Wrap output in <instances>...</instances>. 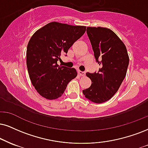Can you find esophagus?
I'll return each mask as SVG.
<instances>
[{"label": "esophagus", "mask_w": 148, "mask_h": 148, "mask_svg": "<svg viewBox=\"0 0 148 148\" xmlns=\"http://www.w3.org/2000/svg\"><path fill=\"white\" fill-rule=\"evenodd\" d=\"M78 74L80 76H85V75H86V73L85 72H83V71H78Z\"/></svg>", "instance_id": "34e87169"}]
</instances>
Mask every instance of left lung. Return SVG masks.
<instances>
[{
  "label": "left lung",
  "instance_id": "left-lung-1",
  "mask_svg": "<svg viewBox=\"0 0 148 148\" xmlns=\"http://www.w3.org/2000/svg\"><path fill=\"white\" fill-rule=\"evenodd\" d=\"M96 62L101 66L99 71L87 73L92 84L83 90L85 97L96 103L108 101L119 90L126 75L129 57L126 47L110 29L87 27Z\"/></svg>",
  "mask_w": 148,
  "mask_h": 148
}]
</instances>
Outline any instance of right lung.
Masks as SVG:
<instances>
[{"mask_svg": "<svg viewBox=\"0 0 148 148\" xmlns=\"http://www.w3.org/2000/svg\"><path fill=\"white\" fill-rule=\"evenodd\" d=\"M86 27L52 22L38 29L27 49V66L33 86L42 97L56 99L77 76L75 69L59 66L61 54L84 35Z\"/></svg>", "mask_w": 148, "mask_h": 148, "instance_id": "right-lung-1", "label": "right lung"}]
</instances>
